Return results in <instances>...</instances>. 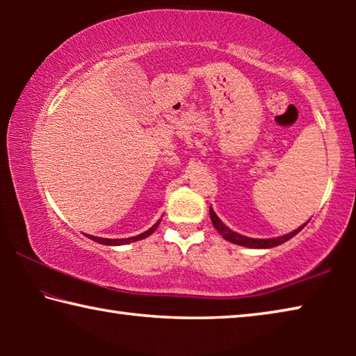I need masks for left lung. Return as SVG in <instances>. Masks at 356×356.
I'll list each match as a JSON object with an SVG mask.
<instances>
[{
	"mask_svg": "<svg viewBox=\"0 0 356 356\" xmlns=\"http://www.w3.org/2000/svg\"><path fill=\"white\" fill-rule=\"evenodd\" d=\"M210 220H212L215 229L221 234L222 238H226V240H229V242H232L236 245L248 246V248H273V246H278L281 243L287 242V240H291L293 236H297L301 229L305 227V225H303V226H300L298 229H295V231H292L291 234H286V236L276 237V238H250V237L240 236V234L231 231V229H229L226 225H222L221 220L215 215L212 207H210Z\"/></svg>",
	"mask_w": 356,
	"mask_h": 356,
	"instance_id": "1",
	"label": "left lung"
}]
</instances>
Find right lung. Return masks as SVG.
Wrapping results in <instances>:
<instances>
[{
	"mask_svg": "<svg viewBox=\"0 0 356 356\" xmlns=\"http://www.w3.org/2000/svg\"><path fill=\"white\" fill-rule=\"evenodd\" d=\"M160 221H156L155 225L149 229V231L140 234V236H135V237H129V238H100V237H94V236H88L91 240H94V242L97 243H102V245H110V246H114V245H125V243H130V242H136V240H141V238H146L149 237L150 234L155 232V229L159 227Z\"/></svg>",
	"mask_w": 356,
	"mask_h": 356,
	"instance_id": "1",
	"label": "right lung"
}]
</instances>
